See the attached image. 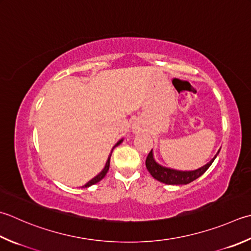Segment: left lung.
<instances>
[{
	"label": "left lung",
	"mask_w": 251,
	"mask_h": 251,
	"mask_svg": "<svg viewBox=\"0 0 251 251\" xmlns=\"http://www.w3.org/2000/svg\"><path fill=\"white\" fill-rule=\"evenodd\" d=\"M219 152L220 150L218 151V153L214 155V158L212 160L208 162L205 165L201 166L200 169H197L195 171H177L160 165L158 162L154 160L153 152L151 150L148 156H147L146 166L147 170L149 171V173L152 175V177L161 181V183L168 185H186L200 177V176L210 168L211 164L213 163V161L218 156Z\"/></svg>",
	"instance_id": "8db88e82"
}]
</instances>
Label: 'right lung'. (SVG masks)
Listing matches in <instances>:
<instances>
[{
  "label": "right lung",
  "instance_id": "obj_1",
  "mask_svg": "<svg viewBox=\"0 0 251 251\" xmlns=\"http://www.w3.org/2000/svg\"><path fill=\"white\" fill-rule=\"evenodd\" d=\"M122 141H123V139H121L119 142H117V144L113 147V149L115 148V147H117L119 146L120 144H122ZM113 149H112V151H111V153H110V155H109V158H107V161H106V163H105V166H104V169H103L99 174H98L96 177H93L91 180H89L88 181V183L86 184V185H83L82 187L85 188V187H90L91 185H95V184H97L98 181H100L103 177H104V176L106 175V173H107V171H109V168H110V160H111V155H112V152H113Z\"/></svg>",
  "mask_w": 251,
  "mask_h": 251
}]
</instances>
